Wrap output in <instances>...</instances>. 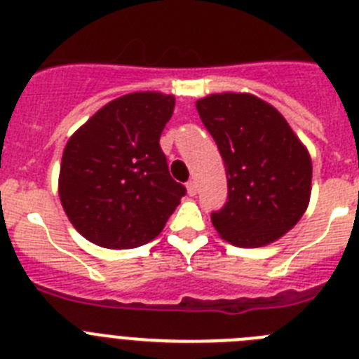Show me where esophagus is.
<instances>
[{"label": "esophagus", "mask_w": 359, "mask_h": 359, "mask_svg": "<svg viewBox=\"0 0 359 359\" xmlns=\"http://www.w3.org/2000/svg\"><path fill=\"white\" fill-rule=\"evenodd\" d=\"M187 190H189V196H196V194H198V185H196L194 180H190V182H187Z\"/></svg>", "instance_id": "34e87169"}]
</instances>
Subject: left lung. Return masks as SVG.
Returning <instances> with one entry per match:
<instances>
[{"mask_svg": "<svg viewBox=\"0 0 359 359\" xmlns=\"http://www.w3.org/2000/svg\"><path fill=\"white\" fill-rule=\"evenodd\" d=\"M196 107L226 169V203L212 212V224L241 248L273 243L307 208L309 152L284 116L253 95H210Z\"/></svg>", "mask_w": 359, "mask_h": 359, "instance_id": "1", "label": "left lung"}]
</instances>
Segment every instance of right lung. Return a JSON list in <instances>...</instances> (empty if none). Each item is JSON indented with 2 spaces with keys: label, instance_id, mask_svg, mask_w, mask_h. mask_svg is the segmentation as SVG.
Returning a JSON list of instances; mask_svg holds the SVG:
<instances>
[{
  "label": "right lung",
  "instance_id": "obj_1",
  "mask_svg": "<svg viewBox=\"0 0 359 359\" xmlns=\"http://www.w3.org/2000/svg\"><path fill=\"white\" fill-rule=\"evenodd\" d=\"M172 111V95H126L97 111L69 138L59 196L82 237L104 248L128 250L163 230L187 194L169 174L160 147Z\"/></svg>",
  "mask_w": 359,
  "mask_h": 359
}]
</instances>
